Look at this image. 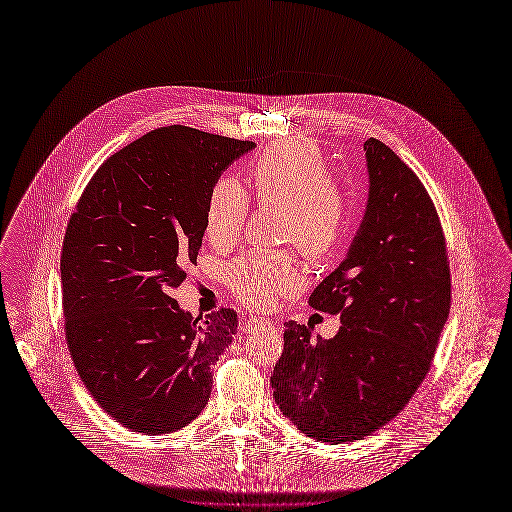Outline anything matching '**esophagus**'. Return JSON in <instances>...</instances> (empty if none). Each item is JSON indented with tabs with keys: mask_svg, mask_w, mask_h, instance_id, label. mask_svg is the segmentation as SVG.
Listing matches in <instances>:
<instances>
[{
	"mask_svg": "<svg viewBox=\"0 0 512 512\" xmlns=\"http://www.w3.org/2000/svg\"><path fill=\"white\" fill-rule=\"evenodd\" d=\"M262 326H270V320H266V318H250L248 320V324H246V330L248 332H252V330H258V328H262Z\"/></svg>",
	"mask_w": 512,
	"mask_h": 512,
	"instance_id": "obj_1",
	"label": "esophagus"
}]
</instances>
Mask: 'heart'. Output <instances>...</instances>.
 Listing matches in <instances>:
<instances>
[{
    "label": "heart",
    "instance_id": "heart-1",
    "mask_svg": "<svg viewBox=\"0 0 512 512\" xmlns=\"http://www.w3.org/2000/svg\"><path fill=\"white\" fill-rule=\"evenodd\" d=\"M330 172L320 150L304 140L278 142L254 164L252 186L260 204L280 206V236L306 256L330 254L346 230V200L328 182ZM248 200L244 190L222 180L210 194L206 232L216 244H232L244 226ZM228 282L250 306H272L280 294L296 290L300 270L288 252L254 250L228 268Z\"/></svg>",
    "mask_w": 512,
    "mask_h": 512
}]
</instances>
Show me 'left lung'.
I'll use <instances>...</instances> for the list:
<instances>
[{
	"label": "left lung",
	"instance_id": "obj_1",
	"mask_svg": "<svg viewBox=\"0 0 512 512\" xmlns=\"http://www.w3.org/2000/svg\"><path fill=\"white\" fill-rule=\"evenodd\" d=\"M368 200L344 260L308 304L340 314L334 338L286 322L270 378L304 434L342 444L392 420L424 380L450 310L442 228L416 174L380 140L364 142Z\"/></svg>",
	"mask_w": 512,
	"mask_h": 512
}]
</instances>
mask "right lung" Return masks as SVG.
<instances>
[{"instance_id": "1", "label": "right lung", "mask_w": 512, "mask_h": 512, "mask_svg": "<svg viewBox=\"0 0 512 512\" xmlns=\"http://www.w3.org/2000/svg\"><path fill=\"white\" fill-rule=\"evenodd\" d=\"M254 148L186 126L154 130L106 160L70 218L68 348L96 402L134 432H176L208 404L236 312L194 318L172 290L198 258L220 176Z\"/></svg>"}]
</instances>
